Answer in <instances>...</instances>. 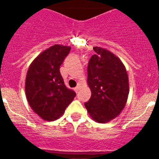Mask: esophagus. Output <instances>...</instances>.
<instances>
[{
  "mask_svg": "<svg viewBox=\"0 0 159 159\" xmlns=\"http://www.w3.org/2000/svg\"><path fill=\"white\" fill-rule=\"evenodd\" d=\"M80 84H78V85L75 88V92L77 93V92L80 91Z\"/></svg>",
  "mask_w": 159,
  "mask_h": 159,
  "instance_id": "1",
  "label": "esophagus"
}]
</instances>
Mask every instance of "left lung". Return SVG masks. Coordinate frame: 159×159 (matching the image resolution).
Here are the masks:
<instances>
[{"label": "left lung", "mask_w": 159, "mask_h": 159, "mask_svg": "<svg viewBox=\"0 0 159 159\" xmlns=\"http://www.w3.org/2000/svg\"><path fill=\"white\" fill-rule=\"evenodd\" d=\"M88 66V84L92 96L84 103L93 120L110 122L119 116L129 94L128 75L120 59L107 49L94 47Z\"/></svg>", "instance_id": "8db88e82"}]
</instances>
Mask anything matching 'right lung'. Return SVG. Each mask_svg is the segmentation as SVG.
Returning <instances> with one entry per match:
<instances>
[{
    "label": "right lung",
    "instance_id": "1",
    "mask_svg": "<svg viewBox=\"0 0 159 159\" xmlns=\"http://www.w3.org/2000/svg\"><path fill=\"white\" fill-rule=\"evenodd\" d=\"M71 50L55 44L32 62L25 79V94L32 111L46 121H54L64 113L75 96L65 86L60 67Z\"/></svg>",
    "mask_w": 159,
    "mask_h": 159
}]
</instances>
